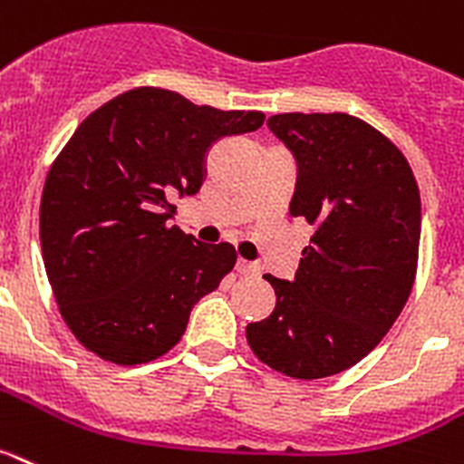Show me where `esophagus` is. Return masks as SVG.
Listing matches in <instances>:
<instances>
[{
    "instance_id": "1",
    "label": "esophagus",
    "mask_w": 464,
    "mask_h": 464,
    "mask_svg": "<svg viewBox=\"0 0 464 464\" xmlns=\"http://www.w3.org/2000/svg\"><path fill=\"white\" fill-rule=\"evenodd\" d=\"M237 272H239L241 276H256L260 270H258V265L246 263V260H237Z\"/></svg>"
}]
</instances>
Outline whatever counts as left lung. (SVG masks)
Masks as SVG:
<instances>
[{
	"instance_id": "obj_1",
	"label": "left lung",
	"mask_w": 464,
	"mask_h": 464,
	"mask_svg": "<svg viewBox=\"0 0 464 464\" xmlns=\"http://www.w3.org/2000/svg\"><path fill=\"white\" fill-rule=\"evenodd\" d=\"M295 160L293 218L314 227L295 279L265 275L276 304L246 326L253 354L300 380L362 362L397 322L413 288L420 192L409 161L380 130L350 114L267 119Z\"/></svg>"
}]
</instances>
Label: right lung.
I'll return each mask as SVG.
<instances>
[{
  "mask_svg": "<svg viewBox=\"0 0 464 464\" xmlns=\"http://www.w3.org/2000/svg\"><path fill=\"white\" fill-rule=\"evenodd\" d=\"M263 121V112H223L142 86L77 126L46 176L39 241L55 303L86 350L133 366L183 338L192 307L237 253L171 225L169 199L199 192L213 142Z\"/></svg>",
  "mask_w": 464,
  "mask_h": 464,
  "instance_id": "right-lung-1",
  "label": "right lung"
}]
</instances>
